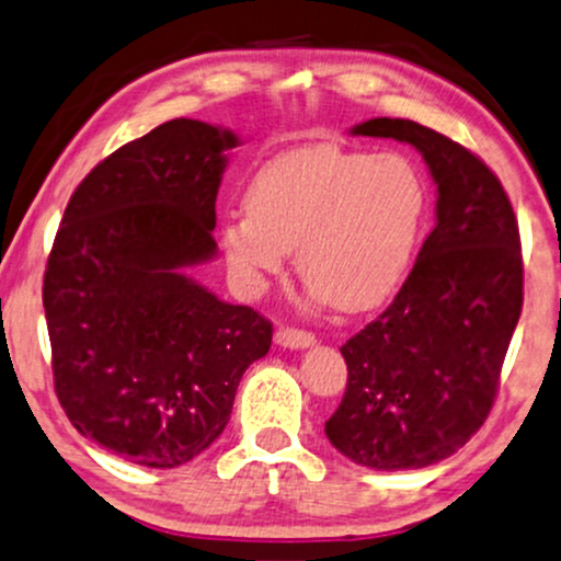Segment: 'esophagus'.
<instances>
[{"instance_id": "1", "label": "esophagus", "mask_w": 561, "mask_h": 561, "mask_svg": "<svg viewBox=\"0 0 561 561\" xmlns=\"http://www.w3.org/2000/svg\"><path fill=\"white\" fill-rule=\"evenodd\" d=\"M275 343L283 348H309V345H314V335L299 328H278L275 330Z\"/></svg>"}]
</instances>
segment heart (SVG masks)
I'll list each match as a JSON object with an SVG mask.
<instances>
[{
  "label": "heart",
  "instance_id": "heart-1",
  "mask_svg": "<svg viewBox=\"0 0 561 561\" xmlns=\"http://www.w3.org/2000/svg\"><path fill=\"white\" fill-rule=\"evenodd\" d=\"M424 218L426 186L403 156L309 145L254 174L247 210L220 226V252L241 291L260 294L296 249L314 296L366 312L405 280Z\"/></svg>",
  "mask_w": 561,
  "mask_h": 561
}]
</instances>
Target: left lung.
I'll use <instances>...</instances> for the list:
<instances>
[{
  "mask_svg": "<svg viewBox=\"0 0 561 561\" xmlns=\"http://www.w3.org/2000/svg\"><path fill=\"white\" fill-rule=\"evenodd\" d=\"M351 135L419 150L437 226L390 307L341 348L348 385L324 434L358 466L426 468L458 453L494 405L523 309L517 218L494 171L449 137L387 116Z\"/></svg>",
  "mask_w": 561,
  "mask_h": 561,
  "instance_id": "left-lung-1",
  "label": "left lung"
}]
</instances>
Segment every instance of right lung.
Instances as JSON below:
<instances>
[{
    "instance_id": "add662e5",
    "label": "right lung",
    "mask_w": 561,
    "mask_h": 561,
    "mask_svg": "<svg viewBox=\"0 0 561 561\" xmlns=\"http://www.w3.org/2000/svg\"><path fill=\"white\" fill-rule=\"evenodd\" d=\"M231 129L171 119L82 179L44 275L54 390L82 437L145 468L205 453L273 343L252 307L190 275L216 257Z\"/></svg>"
}]
</instances>
